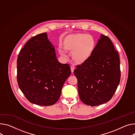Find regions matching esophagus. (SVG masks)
Returning <instances> with one entry per match:
<instances>
[{
    "instance_id": "obj_1",
    "label": "esophagus",
    "mask_w": 135,
    "mask_h": 135,
    "mask_svg": "<svg viewBox=\"0 0 135 135\" xmlns=\"http://www.w3.org/2000/svg\"><path fill=\"white\" fill-rule=\"evenodd\" d=\"M70 69H71V73H73V72H74V69H75V67H74V66H70Z\"/></svg>"
}]
</instances>
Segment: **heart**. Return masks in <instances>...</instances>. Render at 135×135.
I'll use <instances>...</instances> for the list:
<instances>
[{"instance_id": "heart-1", "label": "heart", "mask_w": 135, "mask_h": 135, "mask_svg": "<svg viewBox=\"0 0 135 135\" xmlns=\"http://www.w3.org/2000/svg\"><path fill=\"white\" fill-rule=\"evenodd\" d=\"M95 41L88 34H76L71 35L66 39L65 47L72 52V56L75 61L82 63L87 60L93 54L95 48ZM60 53L65 56V51L61 49Z\"/></svg>"}]
</instances>
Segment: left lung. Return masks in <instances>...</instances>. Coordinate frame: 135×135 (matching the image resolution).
<instances>
[{
	"instance_id": "1",
	"label": "left lung",
	"mask_w": 135,
	"mask_h": 135,
	"mask_svg": "<svg viewBox=\"0 0 135 135\" xmlns=\"http://www.w3.org/2000/svg\"><path fill=\"white\" fill-rule=\"evenodd\" d=\"M74 73L78 79L81 101L91 107L108 102L120 82V61L109 38L101 34L91 55L76 66Z\"/></svg>"
}]
</instances>
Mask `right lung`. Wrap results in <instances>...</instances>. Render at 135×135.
Returning <instances> with one entry per match:
<instances>
[{
    "instance_id": "obj_1",
    "label": "right lung",
    "mask_w": 135,
    "mask_h": 135,
    "mask_svg": "<svg viewBox=\"0 0 135 135\" xmlns=\"http://www.w3.org/2000/svg\"><path fill=\"white\" fill-rule=\"evenodd\" d=\"M70 74L69 65L57 60L54 46L46 33L31 38L19 52L17 81L21 91L32 103L54 104Z\"/></svg>"
}]
</instances>
